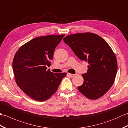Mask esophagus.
Returning <instances> with one entry per match:
<instances>
[{"mask_svg": "<svg viewBox=\"0 0 128 128\" xmlns=\"http://www.w3.org/2000/svg\"><path fill=\"white\" fill-rule=\"evenodd\" d=\"M68 75L70 76V77H71V78H72V77H74V76H75V74H69H69H68Z\"/></svg>", "mask_w": 128, "mask_h": 128, "instance_id": "esophagus-1", "label": "esophagus"}]
</instances>
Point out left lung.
I'll return each instance as SVG.
<instances>
[{
    "label": "left lung",
    "instance_id": "1",
    "mask_svg": "<svg viewBox=\"0 0 128 128\" xmlns=\"http://www.w3.org/2000/svg\"><path fill=\"white\" fill-rule=\"evenodd\" d=\"M81 60L88 61V72L82 75L84 83L78 90L90 100L103 96L114 82L118 64L114 53L102 37L94 33L75 34L64 38Z\"/></svg>",
    "mask_w": 128,
    "mask_h": 128
}]
</instances>
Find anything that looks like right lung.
I'll return each instance as SVG.
<instances>
[{
  "label": "right lung",
  "instance_id": "obj_1",
  "mask_svg": "<svg viewBox=\"0 0 128 128\" xmlns=\"http://www.w3.org/2000/svg\"><path fill=\"white\" fill-rule=\"evenodd\" d=\"M65 34L48 35L31 40L19 48L14 57L13 72L24 93L35 100L44 101L58 88L66 73H53L51 65L55 48Z\"/></svg>",
  "mask_w": 128,
  "mask_h": 128
}]
</instances>
